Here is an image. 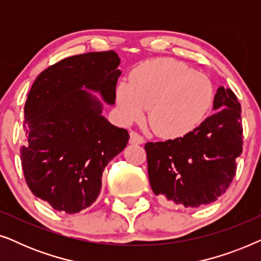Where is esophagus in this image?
I'll return each instance as SVG.
<instances>
[{"instance_id":"34e87169","label":"esophagus","mask_w":261,"mask_h":261,"mask_svg":"<svg viewBox=\"0 0 261 261\" xmlns=\"http://www.w3.org/2000/svg\"><path fill=\"white\" fill-rule=\"evenodd\" d=\"M129 142H130V144L140 145V144H144L145 139H144V137H142V135L139 134L138 132L132 130L129 133Z\"/></svg>"}]
</instances>
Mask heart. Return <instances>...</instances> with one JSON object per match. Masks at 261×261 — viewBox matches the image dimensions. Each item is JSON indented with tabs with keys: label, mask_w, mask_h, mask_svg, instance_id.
Segmentation results:
<instances>
[{
	"label": "heart",
	"mask_w": 261,
	"mask_h": 261,
	"mask_svg": "<svg viewBox=\"0 0 261 261\" xmlns=\"http://www.w3.org/2000/svg\"><path fill=\"white\" fill-rule=\"evenodd\" d=\"M116 103L124 121H147L163 138L188 134L204 119L213 103L214 88L205 74L187 64L160 58L146 62L132 72L130 81L116 87Z\"/></svg>",
	"instance_id": "heart-1"
}]
</instances>
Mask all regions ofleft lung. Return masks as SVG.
<instances>
[{
    "label": "left lung",
    "instance_id": "8db88e82",
    "mask_svg": "<svg viewBox=\"0 0 261 261\" xmlns=\"http://www.w3.org/2000/svg\"><path fill=\"white\" fill-rule=\"evenodd\" d=\"M212 116L184 137L147 142L149 184L185 208L215 202L233 181L242 153L241 106L229 88L220 87Z\"/></svg>",
    "mask_w": 261,
    "mask_h": 261
}]
</instances>
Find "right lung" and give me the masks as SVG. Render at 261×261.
<instances>
[{
    "label": "right lung",
    "mask_w": 261,
    "mask_h": 261,
    "mask_svg": "<svg viewBox=\"0 0 261 261\" xmlns=\"http://www.w3.org/2000/svg\"><path fill=\"white\" fill-rule=\"evenodd\" d=\"M114 51L72 56L37 77L24 105L26 141L20 148L26 183L53 209L76 214L98 197L102 173L129 134L101 115L90 92L115 102L121 71Z\"/></svg>",
    "instance_id": "obj_1"
}]
</instances>
